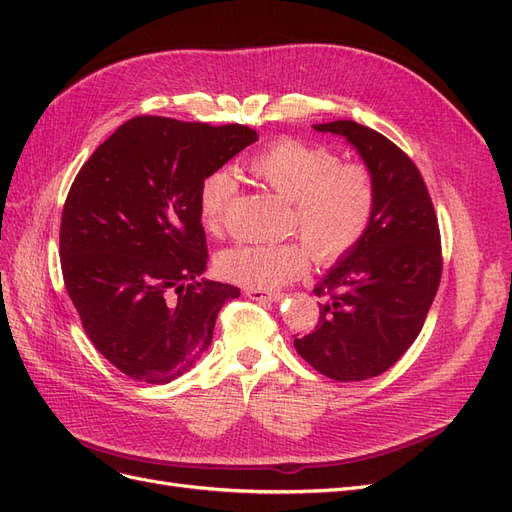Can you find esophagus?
<instances>
[{
    "mask_svg": "<svg viewBox=\"0 0 512 512\" xmlns=\"http://www.w3.org/2000/svg\"><path fill=\"white\" fill-rule=\"evenodd\" d=\"M245 294L250 297L252 301H277L282 297L280 292H273V290H262V288H245Z\"/></svg>",
    "mask_w": 512,
    "mask_h": 512,
    "instance_id": "esophagus-1",
    "label": "esophagus"
}]
</instances>
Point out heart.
Listing matches in <instances>:
<instances>
[{"mask_svg":"<svg viewBox=\"0 0 512 512\" xmlns=\"http://www.w3.org/2000/svg\"><path fill=\"white\" fill-rule=\"evenodd\" d=\"M247 173L292 203L290 230L303 241L239 243L224 250L215 265L228 282L273 290L299 277L309 254L318 265H335L359 245L374 222L378 181L365 162L342 160L331 147L277 138L252 153ZM235 179L213 170L198 188V218L220 237Z\"/></svg>","mask_w":512,"mask_h":512,"instance_id":"heart-1","label":"heart"}]
</instances>
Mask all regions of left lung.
<instances>
[{
    "instance_id": "1",
    "label": "left lung",
    "mask_w": 512,
    "mask_h": 512,
    "mask_svg": "<svg viewBox=\"0 0 512 512\" xmlns=\"http://www.w3.org/2000/svg\"><path fill=\"white\" fill-rule=\"evenodd\" d=\"M342 134L378 181L365 239L314 288L322 297L312 333L294 348L322 376L374 378L399 361L423 329L442 277L438 215L421 170L393 141L354 121L314 126Z\"/></svg>"
}]
</instances>
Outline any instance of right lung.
Listing matches in <instances>:
<instances>
[{
  "instance_id": "right-lung-1",
  "label": "right lung",
  "mask_w": 512,
  "mask_h": 512,
  "mask_svg": "<svg viewBox=\"0 0 512 512\" xmlns=\"http://www.w3.org/2000/svg\"><path fill=\"white\" fill-rule=\"evenodd\" d=\"M256 130L141 115L91 153L61 211L59 256L91 344L121 374L166 384L211 344L237 286L196 282L207 267L198 188Z\"/></svg>"
}]
</instances>
